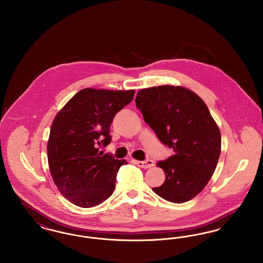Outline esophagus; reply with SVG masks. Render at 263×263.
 Listing matches in <instances>:
<instances>
[{
    "label": "esophagus",
    "mask_w": 263,
    "mask_h": 263,
    "mask_svg": "<svg viewBox=\"0 0 263 263\" xmlns=\"http://www.w3.org/2000/svg\"><path fill=\"white\" fill-rule=\"evenodd\" d=\"M135 163L137 164L139 167L142 168H149L154 166V162L152 160H146V161H135Z\"/></svg>",
    "instance_id": "obj_1"
}]
</instances>
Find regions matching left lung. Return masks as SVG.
<instances>
[{
  "instance_id": "left-lung-1",
  "label": "left lung",
  "mask_w": 263,
  "mask_h": 263,
  "mask_svg": "<svg viewBox=\"0 0 263 263\" xmlns=\"http://www.w3.org/2000/svg\"><path fill=\"white\" fill-rule=\"evenodd\" d=\"M136 106L144 120L174 155L157 165L165 180L153 191L164 200H191L206 186L221 154V134L205 102L182 87L139 90Z\"/></svg>"
}]
</instances>
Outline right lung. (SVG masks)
<instances>
[{"instance_id":"right-lung-1","label":"right lung","mask_w":263,"mask_h":263,"mask_svg":"<svg viewBox=\"0 0 263 263\" xmlns=\"http://www.w3.org/2000/svg\"><path fill=\"white\" fill-rule=\"evenodd\" d=\"M134 93L84 88L54 118L47 144L51 175L63 196L77 206L95 207L112 194L117 173L127 162L100 147L111 142L113 118Z\"/></svg>"}]
</instances>
